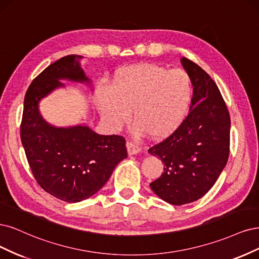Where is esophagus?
Instances as JSON below:
<instances>
[{
	"instance_id": "obj_1",
	"label": "esophagus",
	"mask_w": 259,
	"mask_h": 259,
	"mask_svg": "<svg viewBox=\"0 0 259 259\" xmlns=\"http://www.w3.org/2000/svg\"><path fill=\"white\" fill-rule=\"evenodd\" d=\"M127 151H128V154L129 155H137L141 152V148L138 144H135V143H131V142H128L127 143Z\"/></svg>"
}]
</instances>
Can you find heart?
Listing matches in <instances>:
<instances>
[{
	"label": "heart",
	"instance_id": "b5f03b06",
	"mask_svg": "<svg viewBox=\"0 0 259 259\" xmlns=\"http://www.w3.org/2000/svg\"><path fill=\"white\" fill-rule=\"evenodd\" d=\"M193 100V82L187 72L168 70L153 63L124 66L115 73L111 87H100L97 103L113 129L130 118L132 110L137 136L148 133L162 139L186 118Z\"/></svg>",
	"mask_w": 259,
	"mask_h": 259
}]
</instances>
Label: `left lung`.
<instances>
[{
    "label": "left lung",
    "mask_w": 259,
    "mask_h": 259,
    "mask_svg": "<svg viewBox=\"0 0 259 259\" xmlns=\"http://www.w3.org/2000/svg\"><path fill=\"white\" fill-rule=\"evenodd\" d=\"M194 86L189 114L170 137L148 149L164 164L151 183L165 202L182 205L203 197L218 181L229 156L230 116L219 87L204 70L183 57Z\"/></svg>",
    "instance_id": "obj_1"
}]
</instances>
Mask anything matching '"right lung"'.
<instances>
[{
  "mask_svg": "<svg viewBox=\"0 0 259 259\" xmlns=\"http://www.w3.org/2000/svg\"><path fill=\"white\" fill-rule=\"evenodd\" d=\"M81 58L65 56L33 79L24 97L20 126L22 145L38 185L69 203L79 202L98 193L115 166L127 158L122 137L98 135L86 124L56 127L39 113L40 99L64 87L61 79L90 85L80 68Z\"/></svg>",
  "mask_w": 259,
  "mask_h": 259,
  "instance_id": "1",
  "label": "right lung"
}]
</instances>
